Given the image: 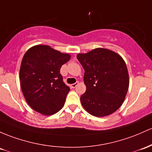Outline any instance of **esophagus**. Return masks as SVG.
Masks as SVG:
<instances>
[{
    "label": "esophagus",
    "instance_id": "1",
    "mask_svg": "<svg viewBox=\"0 0 152 152\" xmlns=\"http://www.w3.org/2000/svg\"><path fill=\"white\" fill-rule=\"evenodd\" d=\"M78 84H79V82H78V81H77V82L74 83V84H71V88H75V87H76V86H77Z\"/></svg>",
    "mask_w": 152,
    "mask_h": 152
}]
</instances>
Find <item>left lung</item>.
I'll use <instances>...</instances> for the list:
<instances>
[{"mask_svg": "<svg viewBox=\"0 0 152 152\" xmlns=\"http://www.w3.org/2000/svg\"><path fill=\"white\" fill-rule=\"evenodd\" d=\"M84 69L86 92L81 104L96 117L109 115L122 105L129 86L127 66L121 56L104 48L77 55Z\"/></svg>", "mask_w": 152, "mask_h": 152, "instance_id": "obj_1", "label": "left lung"}]
</instances>
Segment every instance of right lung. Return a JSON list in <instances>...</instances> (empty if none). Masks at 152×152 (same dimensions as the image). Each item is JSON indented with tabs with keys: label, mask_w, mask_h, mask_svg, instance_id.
<instances>
[{
	"label": "right lung",
	"mask_w": 152,
	"mask_h": 152,
	"mask_svg": "<svg viewBox=\"0 0 152 152\" xmlns=\"http://www.w3.org/2000/svg\"><path fill=\"white\" fill-rule=\"evenodd\" d=\"M70 58L48 45L34 46L26 52L19 78L25 99L33 110L51 115L63 107L70 88L60 70Z\"/></svg>",
	"instance_id": "obj_1"
}]
</instances>
